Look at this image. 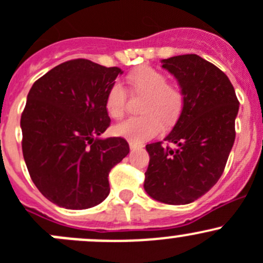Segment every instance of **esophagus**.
Instances as JSON below:
<instances>
[{"label":"esophagus","mask_w":263,"mask_h":263,"mask_svg":"<svg viewBox=\"0 0 263 263\" xmlns=\"http://www.w3.org/2000/svg\"><path fill=\"white\" fill-rule=\"evenodd\" d=\"M129 147H130L132 151L134 149H140V148L143 147L142 144H138V143H134V142H129Z\"/></svg>","instance_id":"obj_1"}]
</instances>
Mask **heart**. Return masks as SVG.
I'll return each instance as SVG.
<instances>
[{
    "mask_svg": "<svg viewBox=\"0 0 263 263\" xmlns=\"http://www.w3.org/2000/svg\"><path fill=\"white\" fill-rule=\"evenodd\" d=\"M135 92L145 95L142 105L143 115L130 118L115 126V133L132 142L140 143L156 137L165 125H171L183 106L180 90L167 84L163 72L151 66L140 67L128 77ZM126 89L123 83L115 82L106 96V110L112 119H121L125 112Z\"/></svg>",
    "mask_w": 263,
    "mask_h": 263,
    "instance_id": "heart-1",
    "label": "heart"
}]
</instances>
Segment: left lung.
<instances>
[{
  "instance_id": "1",
  "label": "left lung",
  "mask_w": 263,
  "mask_h": 263,
  "mask_svg": "<svg viewBox=\"0 0 263 263\" xmlns=\"http://www.w3.org/2000/svg\"><path fill=\"white\" fill-rule=\"evenodd\" d=\"M175 77L183 108L165 140L145 145L149 165L144 191L166 204H188L206 194L222 175L235 140L239 101L219 67L198 54L161 60Z\"/></svg>"
}]
</instances>
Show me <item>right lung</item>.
Returning <instances> with one entry per match:
<instances>
[{
    "label": "right lung",
    "instance_id": "right-lung-1",
    "mask_svg": "<svg viewBox=\"0 0 263 263\" xmlns=\"http://www.w3.org/2000/svg\"><path fill=\"white\" fill-rule=\"evenodd\" d=\"M119 67L85 59L57 65L30 88L23 111V155L33 183L52 203L85 210L110 193L108 173L129 153L110 126L106 96Z\"/></svg>",
    "mask_w": 263,
    "mask_h": 263
}]
</instances>
